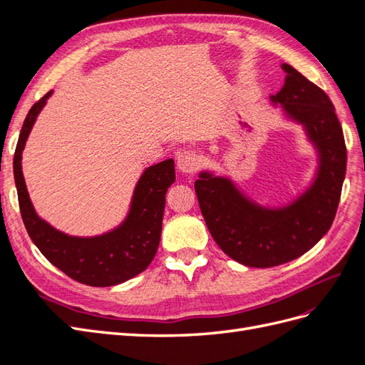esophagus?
Listing matches in <instances>:
<instances>
[{"mask_svg": "<svg viewBox=\"0 0 365 365\" xmlns=\"http://www.w3.org/2000/svg\"><path fill=\"white\" fill-rule=\"evenodd\" d=\"M176 165L182 173H195L201 165V158L195 150H181L176 157Z\"/></svg>", "mask_w": 365, "mask_h": 365, "instance_id": "obj_1", "label": "esophagus"}]
</instances>
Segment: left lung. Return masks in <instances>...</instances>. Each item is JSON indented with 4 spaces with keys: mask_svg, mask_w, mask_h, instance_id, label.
I'll return each mask as SVG.
<instances>
[{
    "mask_svg": "<svg viewBox=\"0 0 365 365\" xmlns=\"http://www.w3.org/2000/svg\"><path fill=\"white\" fill-rule=\"evenodd\" d=\"M286 81L271 96L302 123L319 155L314 184L291 205L263 208L222 176L202 172L195 192L210 235L228 257L254 268H271L303 256L332 225L346 176L347 150L334 103L322 88L283 63Z\"/></svg>",
    "mask_w": 365,
    "mask_h": 365,
    "instance_id": "1",
    "label": "left lung"
}]
</instances>
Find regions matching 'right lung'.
Wrapping results in <instances>:
<instances>
[{"label":"right lung","instance_id":"right-lung-1","mask_svg":"<svg viewBox=\"0 0 365 365\" xmlns=\"http://www.w3.org/2000/svg\"><path fill=\"white\" fill-rule=\"evenodd\" d=\"M51 91L30 108L18 138L14 175L21 216L27 233L46 259L73 280L90 286H114L145 271L155 257L163 227L165 192L175 181L173 160L153 164L137 182L126 220L115 230L96 237L63 235L42 220L31 205L21 170L33 123Z\"/></svg>","mask_w":365,"mask_h":365}]
</instances>
